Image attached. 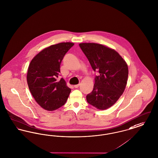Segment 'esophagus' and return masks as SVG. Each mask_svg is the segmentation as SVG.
Masks as SVG:
<instances>
[{"mask_svg": "<svg viewBox=\"0 0 158 158\" xmlns=\"http://www.w3.org/2000/svg\"><path fill=\"white\" fill-rule=\"evenodd\" d=\"M79 84H77V85H74V87L75 88H77L79 86Z\"/></svg>", "mask_w": 158, "mask_h": 158, "instance_id": "obj_1", "label": "esophagus"}]
</instances>
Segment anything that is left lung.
Listing matches in <instances>:
<instances>
[{"label":"left lung","instance_id":"1","mask_svg":"<svg viewBox=\"0 0 158 158\" xmlns=\"http://www.w3.org/2000/svg\"><path fill=\"white\" fill-rule=\"evenodd\" d=\"M79 47L87 57L95 77L93 91L86 95L87 102L100 110H106L116 102L123 93L128 68L115 50L95 43H82Z\"/></svg>","mask_w":158,"mask_h":158}]
</instances>
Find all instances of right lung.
<instances>
[{"instance_id": "right-lung-1", "label": "right lung", "mask_w": 158, "mask_h": 158, "mask_svg": "<svg viewBox=\"0 0 158 158\" xmlns=\"http://www.w3.org/2000/svg\"><path fill=\"white\" fill-rule=\"evenodd\" d=\"M74 45L63 42L45 48L31 61L27 81L30 91L37 104L45 110L53 111L65 104L71 89L64 79L60 81V64L65 54Z\"/></svg>"}]
</instances>
